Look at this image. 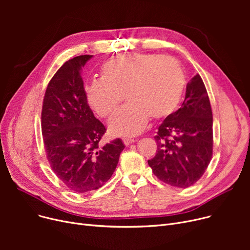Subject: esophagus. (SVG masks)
Instances as JSON below:
<instances>
[{
	"instance_id": "esophagus-1",
	"label": "esophagus",
	"mask_w": 250,
	"mask_h": 250,
	"mask_svg": "<svg viewBox=\"0 0 250 250\" xmlns=\"http://www.w3.org/2000/svg\"><path fill=\"white\" fill-rule=\"evenodd\" d=\"M123 142H124V144H125V146H128V145H130V144H132V143H134V140L130 139V138H124V139H123Z\"/></svg>"
}]
</instances>
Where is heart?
<instances>
[{
    "label": "heart",
    "instance_id": "b5f03b06",
    "mask_svg": "<svg viewBox=\"0 0 250 250\" xmlns=\"http://www.w3.org/2000/svg\"><path fill=\"white\" fill-rule=\"evenodd\" d=\"M185 82L176 60L130 52L105 62L101 79L86 85L85 94L91 108L102 117L114 113L125 95L128 103L111 118L109 130L114 136H135L146 127L149 116L158 120L174 111Z\"/></svg>",
    "mask_w": 250,
    "mask_h": 250
}]
</instances>
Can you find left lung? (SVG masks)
Wrapping results in <instances>:
<instances>
[{
    "mask_svg": "<svg viewBox=\"0 0 250 250\" xmlns=\"http://www.w3.org/2000/svg\"><path fill=\"white\" fill-rule=\"evenodd\" d=\"M157 153L149 166L167 185L186 188L198 181L213 155V113L200 75L187 85L181 107L159 125Z\"/></svg>",
    "mask_w": 250,
    "mask_h": 250,
    "instance_id": "obj_1",
    "label": "left lung"
}]
</instances>
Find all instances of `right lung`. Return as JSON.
Listing matches in <instances>:
<instances>
[{
    "mask_svg": "<svg viewBox=\"0 0 250 250\" xmlns=\"http://www.w3.org/2000/svg\"><path fill=\"white\" fill-rule=\"evenodd\" d=\"M92 57L79 56L62 65L47 85L42 110L46 158L63 185L76 192L101 188L125 149L121 139L100 146L106 128L88 105L81 77Z\"/></svg>",
    "mask_w": 250,
    "mask_h": 250,
    "instance_id": "obj_1",
    "label": "right lung"
}]
</instances>
